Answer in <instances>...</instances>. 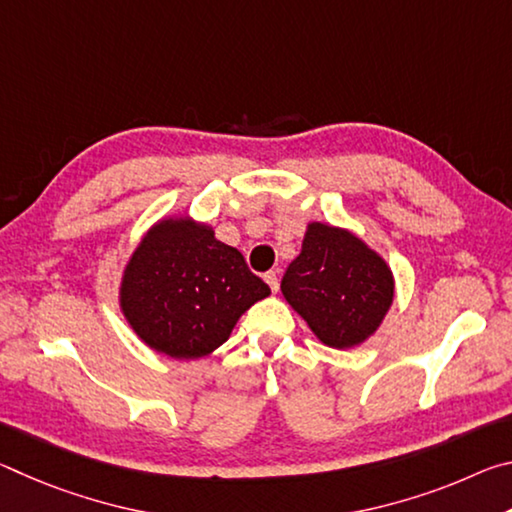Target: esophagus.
<instances>
[{
    "label": "esophagus",
    "mask_w": 512,
    "mask_h": 512,
    "mask_svg": "<svg viewBox=\"0 0 512 512\" xmlns=\"http://www.w3.org/2000/svg\"><path fill=\"white\" fill-rule=\"evenodd\" d=\"M264 280H266L268 287H271L273 293H275L277 289H280V275H277V271H268V273L264 275Z\"/></svg>",
    "instance_id": "obj_1"
}]
</instances>
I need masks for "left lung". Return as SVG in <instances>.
<instances>
[{
    "label": "left lung",
    "mask_w": 512,
    "mask_h": 512,
    "mask_svg": "<svg viewBox=\"0 0 512 512\" xmlns=\"http://www.w3.org/2000/svg\"><path fill=\"white\" fill-rule=\"evenodd\" d=\"M282 293L320 341L345 350L377 332L393 305L395 280L357 235L314 221L282 277Z\"/></svg>",
    "instance_id": "8db88e82"
}]
</instances>
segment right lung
<instances>
[{
	"instance_id": "add662e5",
	"label": "right lung",
	"mask_w": 512,
	"mask_h": 512,
	"mask_svg": "<svg viewBox=\"0 0 512 512\" xmlns=\"http://www.w3.org/2000/svg\"><path fill=\"white\" fill-rule=\"evenodd\" d=\"M271 296L244 255L189 216L162 219L128 259L119 307L151 350L198 359L228 341L246 309Z\"/></svg>"
}]
</instances>
